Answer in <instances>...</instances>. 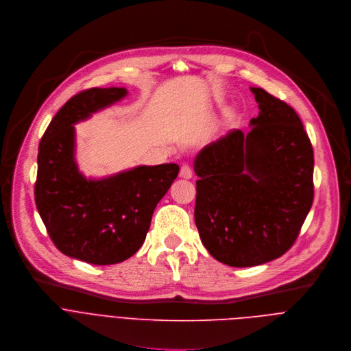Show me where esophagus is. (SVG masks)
Here are the masks:
<instances>
[{
	"label": "esophagus",
	"instance_id": "esophagus-1",
	"mask_svg": "<svg viewBox=\"0 0 351 351\" xmlns=\"http://www.w3.org/2000/svg\"><path fill=\"white\" fill-rule=\"evenodd\" d=\"M180 177L181 178H185V180H189L192 178V170L188 165H182L181 169H180Z\"/></svg>",
	"mask_w": 351,
	"mask_h": 351
}]
</instances>
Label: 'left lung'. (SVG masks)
Returning a JSON list of instances; mask_svg holds the SVG:
<instances>
[{"instance_id":"obj_1","label":"left lung","mask_w":351,"mask_h":351,"mask_svg":"<svg viewBox=\"0 0 351 351\" xmlns=\"http://www.w3.org/2000/svg\"><path fill=\"white\" fill-rule=\"evenodd\" d=\"M250 91L260 109L250 131H230L193 160L199 237L231 267L260 265L288 252L314 197V154L300 117L263 88Z\"/></svg>"}]
</instances>
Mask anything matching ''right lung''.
Returning <instances> with one entry per match:
<instances>
[{
  "label": "right lung",
  "instance_id": "obj_1",
  "mask_svg": "<svg viewBox=\"0 0 351 351\" xmlns=\"http://www.w3.org/2000/svg\"><path fill=\"white\" fill-rule=\"evenodd\" d=\"M124 87L90 88L55 114L38 147L36 206L55 246L95 265L117 264L138 252L154 210L177 178L176 163L136 166L87 178L76 160L75 124L121 101Z\"/></svg>",
  "mask_w": 351,
  "mask_h": 351
}]
</instances>
